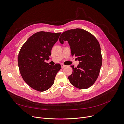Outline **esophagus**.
<instances>
[{
  "label": "esophagus",
  "instance_id": "esophagus-1",
  "mask_svg": "<svg viewBox=\"0 0 124 124\" xmlns=\"http://www.w3.org/2000/svg\"><path fill=\"white\" fill-rule=\"evenodd\" d=\"M66 65H63V64H61V68H65L66 67Z\"/></svg>",
  "mask_w": 124,
  "mask_h": 124
}]
</instances>
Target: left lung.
<instances>
[{"label":"left lung","mask_w":124,"mask_h":124,"mask_svg":"<svg viewBox=\"0 0 124 124\" xmlns=\"http://www.w3.org/2000/svg\"><path fill=\"white\" fill-rule=\"evenodd\" d=\"M67 41L72 56L79 61L77 67L68 77L70 83L81 89L89 88L98 78L102 65V55L100 44L96 38L84 29L76 28L64 32L59 38L63 44Z\"/></svg>","instance_id":"8db88e82"}]
</instances>
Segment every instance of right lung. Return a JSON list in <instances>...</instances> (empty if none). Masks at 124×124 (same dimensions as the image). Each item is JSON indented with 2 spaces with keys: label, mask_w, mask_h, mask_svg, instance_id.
Returning a JSON list of instances; mask_svg holds the SVG:
<instances>
[{
  "label": "right lung",
  "mask_w": 124,
  "mask_h": 124,
  "mask_svg": "<svg viewBox=\"0 0 124 124\" xmlns=\"http://www.w3.org/2000/svg\"><path fill=\"white\" fill-rule=\"evenodd\" d=\"M61 33L40 31L33 34L22 46L18 56L20 72L24 81L33 89L43 92L54 84L60 64L50 65L51 50Z\"/></svg>",
  "instance_id": "add662e5"
}]
</instances>
